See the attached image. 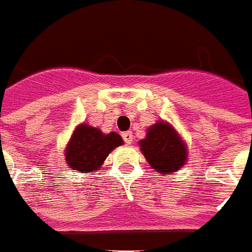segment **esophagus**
Wrapping results in <instances>:
<instances>
[{"instance_id": "34e87169", "label": "esophagus", "mask_w": 252, "mask_h": 252, "mask_svg": "<svg viewBox=\"0 0 252 252\" xmlns=\"http://www.w3.org/2000/svg\"><path fill=\"white\" fill-rule=\"evenodd\" d=\"M123 139H124V142L126 144H131L133 142V138H132V132L131 131H126L123 132Z\"/></svg>"}]
</instances>
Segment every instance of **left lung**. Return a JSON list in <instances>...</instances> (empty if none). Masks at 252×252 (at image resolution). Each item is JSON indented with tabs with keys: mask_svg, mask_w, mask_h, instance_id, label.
Segmentation results:
<instances>
[{
	"mask_svg": "<svg viewBox=\"0 0 252 252\" xmlns=\"http://www.w3.org/2000/svg\"><path fill=\"white\" fill-rule=\"evenodd\" d=\"M139 144L151 168L162 175L180 170L188 159L187 144L175 128L165 121H157L151 126Z\"/></svg>",
	"mask_w": 252,
	"mask_h": 252,
	"instance_id": "obj_1",
	"label": "left lung"
}]
</instances>
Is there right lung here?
<instances>
[{
  "instance_id": "add662e5",
  "label": "right lung",
  "mask_w": 252,
  "mask_h": 252,
  "mask_svg": "<svg viewBox=\"0 0 252 252\" xmlns=\"http://www.w3.org/2000/svg\"><path fill=\"white\" fill-rule=\"evenodd\" d=\"M123 144L119 133L105 135L101 129L89 124L76 126L65 149V161L72 170L93 173L101 168L109 153Z\"/></svg>"
}]
</instances>
